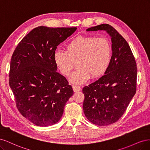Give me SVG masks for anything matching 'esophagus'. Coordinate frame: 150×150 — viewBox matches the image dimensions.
<instances>
[{"label":"esophagus","mask_w":150,"mask_h":150,"mask_svg":"<svg viewBox=\"0 0 150 150\" xmlns=\"http://www.w3.org/2000/svg\"><path fill=\"white\" fill-rule=\"evenodd\" d=\"M72 88H73V90L74 92H78L81 89V88L79 86H76V85H73L72 86Z\"/></svg>","instance_id":"esophagus-1"}]
</instances>
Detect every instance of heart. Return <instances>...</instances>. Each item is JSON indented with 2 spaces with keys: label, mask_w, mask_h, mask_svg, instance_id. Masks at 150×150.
I'll return each mask as SVG.
<instances>
[{
  "label": "heart",
  "mask_w": 150,
  "mask_h": 150,
  "mask_svg": "<svg viewBox=\"0 0 150 150\" xmlns=\"http://www.w3.org/2000/svg\"><path fill=\"white\" fill-rule=\"evenodd\" d=\"M112 47L110 40L95 36H79L67 43L66 51L59 49L54 52V61L61 73L69 76L76 64L78 68L71 76V82L81 84L91 76L103 75L110 64Z\"/></svg>",
  "instance_id": "heart-1"
}]
</instances>
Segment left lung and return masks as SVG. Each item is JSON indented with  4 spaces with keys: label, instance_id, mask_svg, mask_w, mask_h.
Returning a JSON list of instances; mask_svg holds the SVG:
<instances>
[{
    "label": "left lung",
    "instance_id": "obj_1",
    "mask_svg": "<svg viewBox=\"0 0 150 150\" xmlns=\"http://www.w3.org/2000/svg\"><path fill=\"white\" fill-rule=\"evenodd\" d=\"M98 30L111 37L112 55L105 74L83 88V110L92 123L107 126L121 118L135 94L137 66L128 43L114 28L103 24L86 30Z\"/></svg>",
    "mask_w": 150,
    "mask_h": 150
}]
</instances>
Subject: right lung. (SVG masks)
I'll return each instance as SVG.
<instances>
[{
    "label": "right lung",
    "mask_w": 150,
    "mask_h": 150,
    "mask_svg": "<svg viewBox=\"0 0 150 150\" xmlns=\"http://www.w3.org/2000/svg\"><path fill=\"white\" fill-rule=\"evenodd\" d=\"M76 28H47L32 30L18 44L11 57L9 86L21 114L39 126L60 120L72 86L57 71L54 52Z\"/></svg>",
    "instance_id": "1"
}]
</instances>
